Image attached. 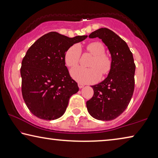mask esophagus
<instances>
[{
	"instance_id": "esophagus-1",
	"label": "esophagus",
	"mask_w": 158,
	"mask_h": 158,
	"mask_svg": "<svg viewBox=\"0 0 158 158\" xmlns=\"http://www.w3.org/2000/svg\"><path fill=\"white\" fill-rule=\"evenodd\" d=\"M78 86H79V89H81V88H83V87L84 86V84H81V83H78Z\"/></svg>"
}]
</instances>
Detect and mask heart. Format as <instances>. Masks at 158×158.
Instances as JSON below:
<instances>
[{"instance_id":"b5f03b06","label":"heart","mask_w":158,"mask_h":158,"mask_svg":"<svg viewBox=\"0 0 158 158\" xmlns=\"http://www.w3.org/2000/svg\"><path fill=\"white\" fill-rule=\"evenodd\" d=\"M81 48L74 44L67 49L64 56V64L69 68L78 65ZM84 51L92 56L87 64L89 68L76 67L71 70V76L79 83L89 84L97 81L102 77L106 76L112 69V59L105 53V47L101 42L94 41L84 46Z\"/></svg>"}]
</instances>
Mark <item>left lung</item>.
Segmentation results:
<instances>
[{"mask_svg": "<svg viewBox=\"0 0 158 158\" xmlns=\"http://www.w3.org/2000/svg\"><path fill=\"white\" fill-rule=\"evenodd\" d=\"M89 37L102 40L111 55L113 66L106 78L91 86L94 95L86 102L87 110L94 118L110 121L126 109L133 96L135 70L133 54L126 42L108 28H100Z\"/></svg>", "mask_w": 158, "mask_h": 158, "instance_id": "left-lung-1", "label": "left lung"}]
</instances>
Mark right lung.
<instances>
[{
  "mask_svg": "<svg viewBox=\"0 0 158 158\" xmlns=\"http://www.w3.org/2000/svg\"><path fill=\"white\" fill-rule=\"evenodd\" d=\"M86 37L70 38L51 32L28 49L20 68L21 89L25 104L35 116L50 121L64 114L70 96L79 91L65 66L64 53Z\"/></svg>",
  "mask_w": 158,
  "mask_h": 158,
  "instance_id": "obj_1",
  "label": "right lung"
}]
</instances>
